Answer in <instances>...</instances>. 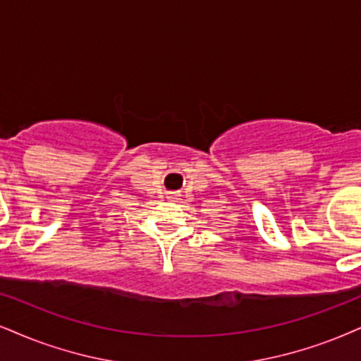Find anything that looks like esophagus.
<instances>
[{"label": "esophagus", "mask_w": 361, "mask_h": 361, "mask_svg": "<svg viewBox=\"0 0 361 361\" xmlns=\"http://www.w3.org/2000/svg\"><path fill=\"white\" fill-rule=\"evenodd\" d=\"M179 197H180V194H177V192H171L167 195L169 201H179Z\"/></svg>", "instance_id": "esophagus-1"}]
</instances>
